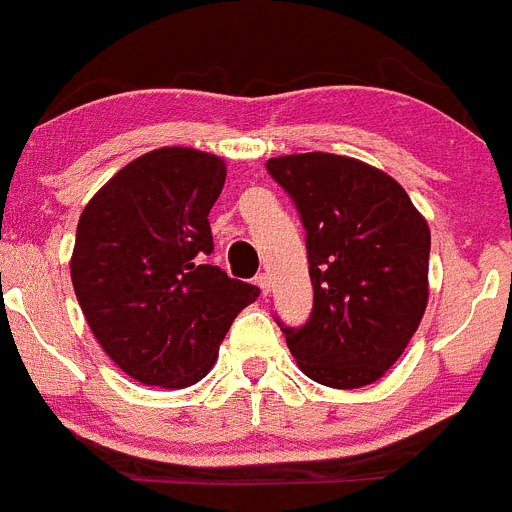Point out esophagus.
Returning <instances> with one entry per match:
<instances>
[{"label": "esophagus", "instance_id": "34e87169", "mask_svg": "<svg viewBox=\"0 0 512 512\" xmlns=\"http://www.w3.org/2000/svg\"><path fill=\"white\" fill-rule=\"evenodd\" d=\"M255 283H257V288L262 290V295L270 293V275H267V272H260V275L255 278Z\"/></svg>", "mask_w": 512, "mask_h": 512}]
</instances>
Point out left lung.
<instances>
[{"label": "left lung", "mask_w": 512, "mask_h": 512, "mask_svg": "<svg viewBox=\"0 0 512 512\" xmlns=\"http://www.w3.org/2000/svg\"><path fill=\"white\" fill-rule=\"evenodd\" d=\"M267 171L308 232L313 313L303 328H283L298 369L331 389L374 384L427 310V219L399 181L351 156H275Z\"/></svg>", "instance_id": "1"}]
</instances>
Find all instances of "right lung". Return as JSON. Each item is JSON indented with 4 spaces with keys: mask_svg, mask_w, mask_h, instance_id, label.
Here are the masks:
<instances>
[{
    "mask_svg": "<svg viewBox=\"0 0 512 512\" xmlns=\"http://www.w3.org/2000/svg\"><path fill=\"white\" fill-rule=\"evenodd\" d=\"M227 164L184 146L138 156L85 204L70 278L85 321L113 364L161 389L197 384L260 288L207 265L209 209Z\"/></svg>",
    "mask_w": 512,
    "mask_h": 512,
    "instance_id": "add662e5",
    "label": "right lung"
}]
</instances>
